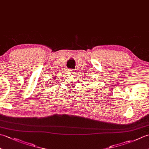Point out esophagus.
I'll use <instances>...</instances> for the list:
<instances>
[{"label":"esophagus","mask_w":149,"mask_h":149,"mask_svg":"<svg viewBox=\"0 0 149 149\" xmlns=\"http://www.w3.org/2000/svg\"><path fill=\"white\" fill-rule=\"evenodd\" d=\"M70 73H71V74H74V70H70Z\"/></svg>","instance_id":"34e87169"}]
</instances>
